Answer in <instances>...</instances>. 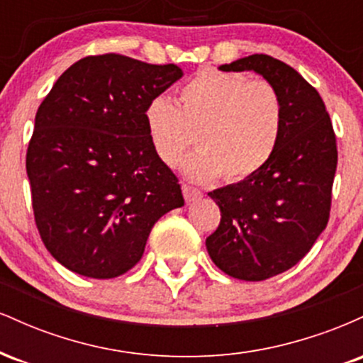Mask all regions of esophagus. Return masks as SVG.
Returning a JSON list of instances; mask_svg holds the SVG:
<instances>
[{
  "label": "esophagus",
  "mask_w": 363,
  "mask_h": 363,
  "mask_svg": "<svg viewBox=\"0 0 363 363\" xmlns=\"http://www.w3.org/2000/svg\"><path fill=\"white\" fill-rule=\"evenodd\" d=\"M182 194H184L186 203H194V201H198V199L203 198L201 191L196 189V187H193V186H187V184L182 186Z\"/></svg>",
  "instance_id": "esophagus-1"
}]
</instances>
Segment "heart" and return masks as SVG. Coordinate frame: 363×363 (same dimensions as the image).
Masks as SVG:
<instances>
[{"instance_id":"1","label":"heart","mask_w":363,"mask_h":363,"mask_svg":"<svg viewBox=\"0 0 363 363\" xmlns=\"http://www.w3.org/2000/svg\"><path fill=\"white\" fill-rule=\"evenodd\" d=\"M145 128L153 152L167 167L182 162V172L194 182H227L252 177L269 162L281 138L283 102L266 80L244 73L199 69L179 89V107L157 95L145 107Z\"/></svg>"}]
</instances>
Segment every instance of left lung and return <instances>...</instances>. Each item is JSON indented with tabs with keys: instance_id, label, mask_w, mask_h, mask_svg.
<instances>
[{
	"instance_id": "left-lung-1",
	"label": "left lung",
	"mask_w": 363,
	"mask_h": 363,
	"mask_svg": "<svg viewBox=\"0 0 363 363\" xmlns=\"http://www.w3.org/2000/svg\"><path fill=\"white\" fill-rule=\"evenodd\" d=\"M218 69L261 74L283 102L281 138L268 164L208 193L222 213L206 239L211 261L237 280L261 281L297 264L326 228L338 164L335 131L318 90L283 61L252 54Z\"/></svg>"
}]
</instances>
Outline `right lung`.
Returning a JSON list of instances; mask_svg holds the SVG:
<instances>
[{"label": "right lung", "instance_id": "right-lung-1", "mask_svg": "<svg viewBox=\"0 0 363 363\" xmlns=\"http://www.w3.org/2000/svg\"><path fill=\"white\" fill-rule=\"evenodd\" d=\"M182 74L176 65L89 56L40 104L27 150L32 208L44 245L69 272L97 280L126 273L157 220L184 206L143 119Z\"/></svg>", "mask_w": 363, "mask_h": 363}]
</instances>
